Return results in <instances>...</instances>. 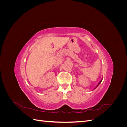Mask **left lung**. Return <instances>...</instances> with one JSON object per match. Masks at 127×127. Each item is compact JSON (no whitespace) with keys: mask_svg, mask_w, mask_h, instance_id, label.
<instances>
[{"mask_svg":"<svg viewBox=\"0 0 127 127\" xmlns=\"http://www.w3.org/2000/svg\"><path fill=\"white\" fill-rule=\"evenodd\" d=\"M102 79H101V80H100V81H99V83H98V84H97V86H96V87H97V86H98V85H99V84H100V83H101V82H102ZM96 87H95V88H96Z\"/></svg>","mask_w":127,"mask_h":127,"instance_id":"8db88e82","label":"left lung"}]
</instances>
